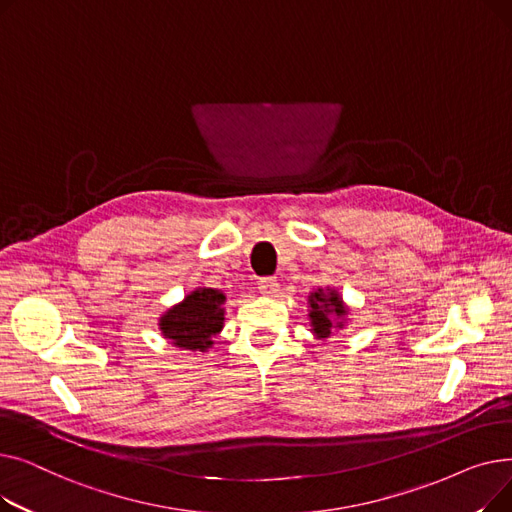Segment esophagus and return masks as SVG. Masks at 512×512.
Wrapping results in <instances>:
<instances>
[{
	"mask_svg": "<svg viewBox=\"0 0 512 512\" xmlns=\"http://www.w3.org/2000/svg\"><path fill=\"white\" fill-rule=\"evenodd\" d=\"M278 280L276 278H261L259 282H257V288H259V292L263 294V297H274V294L278 292Z\"/></svg>",
	"mask_w": 512,
	"mask_h": 512,
	"instance_id": "esophagus-1",
	"label": "esophagus"
}]
</instances>
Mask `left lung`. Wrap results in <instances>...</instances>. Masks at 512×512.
I'll return each instance as SVG.
<instances>
[{"label":"left lung","mask_w":512,"mask_h":512,"mask_svg":"<svg viewBox=\"0 0 512 512\" xmlns=\"http://www.w3.org/2000/svg\"><path fill=\"white\" fill-rule=\"evenodd\" d=\"M309 321L311 332L317 340H326L334 332L346 326L348 307L344 305L338 290L334 288H317L309 292Z\"/></svg>","instance_id":"1"}]
</instances>
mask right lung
<instances>
[{
    "mask_svg": "<svg viewBox=\"0 0 512 512\" xmlns=\"http://www.w3.org/2000/svg\"><path fill=\"white\" fill-rule=\"evenodd\" d=\"M226 294L218 288L199 286L159 317L161 336L180 351L207 353L213 338L224 328Z\"/></svg>",
    "mask_w": 512,
    "mask_h": 512,
    "instance_id": "obj_1",
    "label": "right lung"
}]
</instances>
